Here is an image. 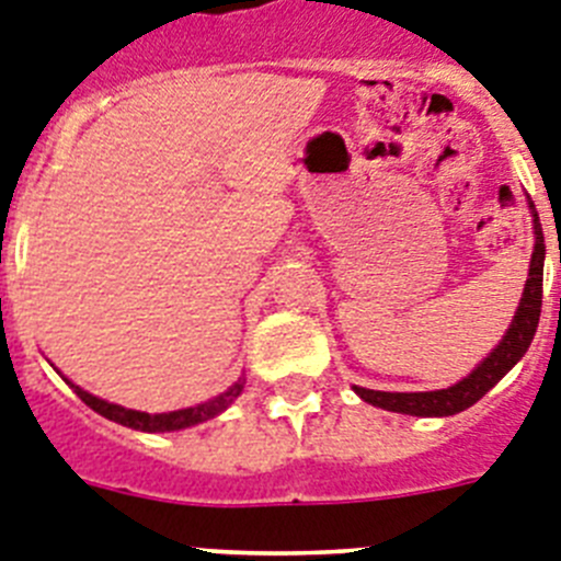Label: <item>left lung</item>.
<instances>
[{"label":"left lung","instance_id":"left-lung-1","mask_svg":"<svg viewBox=\"0 0 561 561\" xmlns=\"http://www.w3.org/2000/svg\"><path fill=\"white\" fill-rule=\"evenodd\" d=\"M534 236H537V244H534L531 270H528L523 300H519V309L517 314H514L512 329L505 331L503 342L480 362L472 374L466 376L463 381H458V385H453V388L430 390V393H385V390L354 388L356 393L368 401V404H374V408L408 415H455L460 413V410L472 408L474 401L483 399V396L489 393V390H492L519 359H523V354L528 351V345H531L534 334H537L539 311H542L545 266V236L537 213H534Z\"/></svg>","mask_w":561,"mask_h":561}]
</instances>
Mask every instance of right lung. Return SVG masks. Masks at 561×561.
<instances>
[{
  "label": "right lung",
  "mask_w": 561,
  "mask_h": 561,
  "mask_svg": "<svg viewBox=\"0 0 561 561\" xmlns=\"http://www.w3.org/2000/svg\"><path fill=\"white\" fill-rule=\"evenodd\" d=\"M67 385L76 390L78 399H81L87 408H92L95 413H101L103 419L114 421V424H123V427L140 430V433H171V430H185V427H193V424H202V421H207V419H216V415H219L221 410H225L238 393H241V385H232L227 393L205 401V404H199V408L173 410V413L151 415V413H140V410L121 408V404H108V401L87 393V390H81L78 385H72V381H67Z\"/></svg>",
  "instance_id": "add662e5"
}]
</instances>
